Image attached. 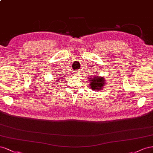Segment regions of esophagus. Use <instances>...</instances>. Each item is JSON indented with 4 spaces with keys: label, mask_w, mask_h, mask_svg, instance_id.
Instances as JSON below:
<instances>
[{
    "label": "esophagus",
    "mask_w": 153,
    "mask_h": 153,
    "mask_svg": "<svg viewBox=\"0 0 153 153\" xmlns=\"http://www.w3.org/2000/svg\"><path fill=\"white\" fill-rule=\"evenodd\" d=\"M74 75H75V76H78V75H79V74L78 73L77 71H76L75 72H74Z\"/></svg>",
    "instance_id": "34e87169"
}]
</instances>
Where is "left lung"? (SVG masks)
I'll return each mask as SVG.
<instances>
[{"label": "left lung", "mask_w": 153, "mask_h": 153, "mask_svg": "<svg viewBox=\"0 0 153 153\" xmlns=\"http://www.w3.org/2000/svg\"><path fill=\"white\" fill-rule=\"evenodd\" d=\"M90 88L92 90L99 91L104 88V85L106 84L105 78L102 76L96 75L88 78Z\"/></svg>", "instance_id": "obj_1"}]
</instances>
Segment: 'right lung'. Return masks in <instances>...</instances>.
Wrapping results in <instances>:
<instances>
[{
  "mask_svg": "<svg viewBox=\"0 0 153 153\" xmlns=\"http://www.w3.org/2000/svg\"><path fill=\"white\" fill-rule=\"evenodd\" d=\"M65 78V77H64V76H62V77H58V78H57V80H54V81H54V83H53V84H55V82H56V84H58L59 82H61V81H62L63 80H64Z\"/></svg>",
  "mask_w": 153,
  "mask_h": 153,
  "instance_id": "1",
  "label": "right lung"
}]
</instances>
